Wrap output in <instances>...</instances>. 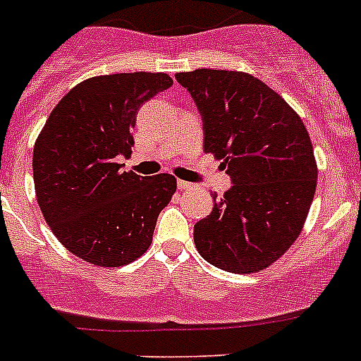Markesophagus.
<instances>
[{"label": "esophagus", "mask_w": 361, "mask_h": 361, "mask_svg": "<svg viewBox=\"0 0 361 361\" xmlns=\"http://www.w3.org/2000/svg\"><path fill=\"white\" fill-rule=\"evenodd\" d=\"M192 187H194V185L188 183V181L178 180V188H180V190H188V188H192Z\"/></svg>", "instance_id": "esophagus-1"}]
</instances>
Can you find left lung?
Masks as SVG:
<instances>
[{
	"mask_svg": "<svg viewBox=\"0 0 361 361\" xmlns=\"http://www.w3.org/2000/svg\"><path fill=\"white\" fill-rule=\"evenodd\" d=\"M202 116L204 152L232 180L194 243L211 265L238 274L274 264L300 235L316 192L318 166L300 116L262 80L243 71L178 73Z\"/></svg>",
	"mask_w": 361,
	"mask_h": 361,
	"instance_id": "1",
	"label": "left lung"
}]
</instances>
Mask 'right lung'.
I'll use <instances>...</instances> for the list:
<instances>
[{
  "instance_id": "obj_1",
  "label": "right lung",
  "mask_w": 361,
  "mask_h": 361,
  "mask_svg": "<svg viewBox=\"0 0 361 361\" xmlns=\"http://www.w3.org/2000/svg\"><path fill=\"white\" fill-rule=\"evenodd\" d=\"M173 80L116 73L83 80L47 118L32 150L36 201L61 245L97 267H122L152 245L159 213L176 192L173 174L122 171L141 104Z\"/></svg>"
}]
</instances>
